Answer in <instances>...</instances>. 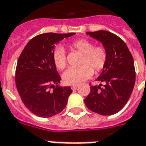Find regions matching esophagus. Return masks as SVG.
I'll use <instances>...</instances> for the list:
<instances>
[{"label": "esophagus", "instance_id": "1", "mask_svg": "<svg viewBox=\"0 0 146 146\" xmlns=\"http://www.w3.org/2000/svg\"><path fill=\"white\" fill-rule=\"evenodd\" d=\"M78 86H71V89H72V90H77V89H78Z\"/></svg>", "mask_w": 146, "mask_h": 146}]
</instances>
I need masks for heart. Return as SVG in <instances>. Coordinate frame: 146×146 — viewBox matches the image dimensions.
<instances>
[{
    "mask_svg": "<svg viewBox=\"0 0 146 146\" xmlns=\"http://www.w3.org/2000/svg\"><path fill=\"white\" fill-rule=\"evenodd\" d=\"M72 48L83 55L78 68H68L63 74V81L65 84L78 86L87 80L96 72L101 71L105 66L107 52L101 46H94V42L86 39H79L72 43ZM53 62L59 70H63L67 66V59L64 48L56 47L53 52Z\"/></svg>",
    "mask_w": 146,
    "mask_h": 146,
    "instance_id": "obj_1",
    "label": "heart"
}]
</instances>
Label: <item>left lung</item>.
Segmentation results:
<instances>
[{
  "mask_svg": "<svg viewBox=\"0 0 146 146\" xmlns=\"http://www.w3.org/2000/svg\"><path fill=\"white\" fill-rule=\"evenodd\" d=\"M98 40L107 52V60L96 80L98 86H90V93L85 98L90 110L102 115L119 111L131 97L135 82L134 59L125 42L111 32H86Z\"/></svg>",
  "mask_w": 146,
  "mask_h": 146,
  "instance_id": "left-lung-1",
  "label": "left lung"
}]
</instances>
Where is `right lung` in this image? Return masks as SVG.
<instances>
[{
	"label": "right lung",
	"mask_w": 146,
	"mask_h": 146,
	"mask_svg": "<svg viewBox=\"0 0 146 146\" xmlns=\"http://www.w3.org/2000/svg\"><path fill=\"white\" fill-rule=\"evenodd\" d=\"M74 35L45 33L38 35L27 44L19 57L15 70L17 90L26 107L39 117H51L63 111L72 93L70 86H58L61 78L52 55L55 45ZM52 87V92L49 90Z\"/></svg>",
	"instance_id": "right-lung-1"
}]
</instances>
